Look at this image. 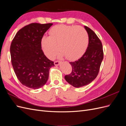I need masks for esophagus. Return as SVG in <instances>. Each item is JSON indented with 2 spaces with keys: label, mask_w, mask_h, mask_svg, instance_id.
Instances as JSON below:
<instances>
[{
  "label": "esophagus",
  "mask_w": 126,
  "mask_h": 126,
  "mask_svg": "<svg viewBox=\"0 0 126 126\" xmlns=\"http://www.w3.org/2000/svg\"><path fill=\"white\" fill-rule=\"evenodd\" d=\"M59 63H59V62H58V61H56V62H55V63H54V64L55 66H58Z\"/></svg>",
  "instance_id": "34e87169"
}]
</instances>
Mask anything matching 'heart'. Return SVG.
Returning <instances> with one entry per match:
<instances>
[{
  "mask_svg": "<svg viewBox=\"0 0 126 126\" xmlns=\"http://www.w3.org/2000/svg\"><path fill=\"white\" fill-rule=\"evenodd\" d=\"M49 36H44L40 46L44 55L53 59L59 48L60 57L66 56L67 59L74 60L85 54L89 44V36L86 30L77 26L56 25L49 32Z\"/></svg>",
  "mask_w": 126,
  "mask_h": 126,
  "instance_id": "heart-1",
  "label": "heart"
}]
</instances>
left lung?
Here are the masks:
<instances>
[{
    "label": "left lung",
    "mask_w": 126,
    "mask_h": 126,
    "mask_svg": "<svg viewBox=\"0 0 126 126\" xmlns=\"http://www.w3.org/2000/svg\"><path fill=\"white\" fill-rule=\"evenodd\" d=\"M89 36V44L85 54L78 60L70 62L72 70L64 79L70 85L79 88L89 84L97 77L104 58L101 42L92 30L84 26Z\"/></svg>",
    "instance_id": "1"
}]
</instances>
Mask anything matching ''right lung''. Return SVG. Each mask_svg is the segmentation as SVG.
Segmentation results:
<instances>
[{
    "mask_svg": "<svg viewBox=\"0 0 126 126\" xmlns=\"http://www.w3.org/2000/svg\"><path fill=\"white\" fill-rule=\"evenodd\" d=\"M52 24L32 23L17 32L11 43V63L19 81L29 88L37 89L47 82L54 62L44 55L40 40Z\"/></svg>",
    "mask_w": 126,
    "mask_h": 126,
    "instance_id": "1",
    "label": "right lung"
}]
</instances>
